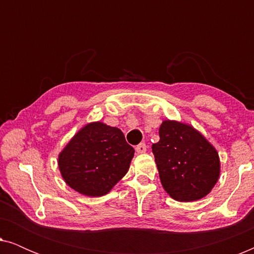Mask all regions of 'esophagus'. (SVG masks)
Listing matches in <instances>:
<instances>
[{
  "label": "esophagus",
  "mask_w": 254,
  "mask_h": 254,
  "mask_svg": "<svg viewBox=\"0 0 254 254\" xmlns=\"http://www.w3.org/2000/svg\"><path fill=\"white\" fill-rule=\"evenodd\" d=\"M135 150H136L137 154H143V152L147 151V145H145V143H140L136 145Z\"/></svg>",
  "instance_id": "1"
}]
</instances>
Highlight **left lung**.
Masks as SVG:
<instances>
[{
  "mask_svg": "<svg viewBox=\"0 0 254 254\" xmlns=\"http://www.w3.org/2000/svg\"><path fill=\"white\" fill-rule=\"evenodd\" d=\"M159 179L172 199H202L220 177V157L213 145L190 125L164 120L159 141L152 144Z\"/></svg>",
  "mask_w": 254,
  "mask_h": 254,
  "instance_id": "8db88e82",
  "label": "left lung"
}]
</instances>
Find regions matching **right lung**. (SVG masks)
I'll return each instance as SVG.
<instances>
[{"label": "right lung", "instance_id": "1", "mask_svg": "<svg viewBox=\"0 0 254 254\" xmlns=\"http://www.w3.org/2000/svg\"><path fill=\"white\" fill-rule=\"evenodd\" d=\"M134 148L119 128L96 121L81 128L59 154L65 184L88 196H103L126 175Z\"/></svg>", "mask_w": 254, "mask_h": 254}]
</instances>
